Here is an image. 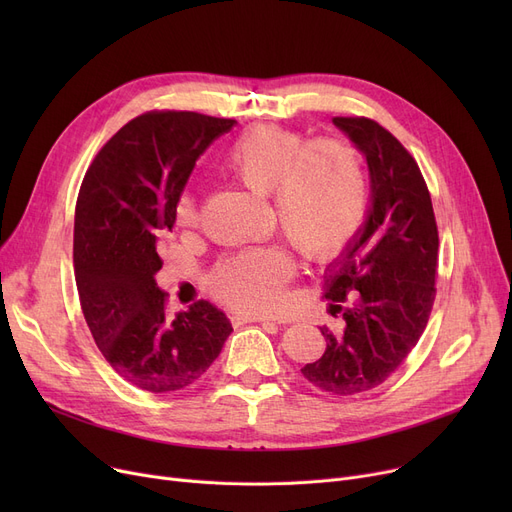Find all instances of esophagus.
<instances>
[{
  "mask_svg": "<svg viewBox=\"0 0 512 512\" xmlns=\"http://www.w3.org/2000/svg\"><path fill=\"white\" fill-rule=\"evenodd\" d=\"M238 319H240V321H245V324H247V321H259V324H276L274 319H270V317H263V315H255V313H240V315H238Z\"/></svg>",
  "mask_w": 512,
  "mask_h": 512,
  "instance_id": "obj_1",
  "label": "esophagus"
}]
</instances>
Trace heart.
<instances>
[{
  "label": "heart",
  "instance_id": "obj_1",
  "mask_svg": "<svg viewBox=\"0 0 512 512\" xmlns=\"http://www.w3.org/2000/svg\"><path fill=\"white\" fill-rule=\"evenodd\" d=\"M228 172L253 193L272 195L276 218L303 257H334L359 230L367 207L361 153L340 139L307 143L301 132L274 124L253 126L228 147ZM197 199L180 195L176 220L195 226ZM292 261L280 247L242 251L220 265L213 290L220 299L249 311H270L282 299Z\"/></svg>",
  "mask_w": 512,
  "mask_h": 512
}]
</instances>
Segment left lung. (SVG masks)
I'll return each instance as SVG.
<instances>
[{"mask_svg":"<svg viewBox=\"0 0 512 512\" xmlns=\"http://www.w3.org/2000/svg\"><path fill=\"white\" fill-rule=\"evenodd\" d=\"M332 122L367 161L369 207L326 267L342 328H319L326 353L301 373L321 392L351 396L386 382L421 338L436 299L438 228L411 153L369 118Z\"/></svg>","mask_w":512,"mask_h":512,"instance_id":"1","label":"left lung"}]
</instances>
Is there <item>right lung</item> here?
I'll return each mask as SVG.
<instances>
[{"mask_svg":"<svg viewBox=\"0 0 512 512\" xmlns=\"http://www.w3.org/2000/svg\"><path fill=\"white\" fill-rule=\"evenodd\" d=\"M236 122L197 112H149L122 126L91 164L74 213V276L89 330L120 378L153 394L195 384L232 332L199 301L174 317L157 242L199 155Z\"/></svg>","mask_w":512,"mask_h":512,"instance_id":"obj_1","label":"right lung"}]
</instances>
